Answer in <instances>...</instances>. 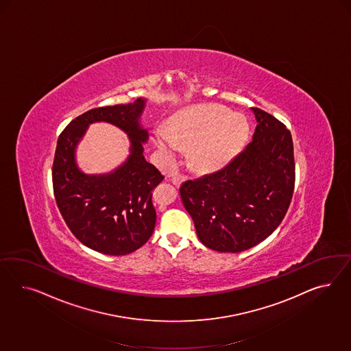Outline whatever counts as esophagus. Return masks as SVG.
Returning a JSON list of instances; mask_svg holds the SVG:
<instances>
[{
    "label": "esophagus",
    "instance_id": "esophagus-1",
    "mask_svg": "<svg viewBox=\"0 0 351 351\" xmlns=\"http://www.w3.org/2000/svg\"><path fill=\"white\" fill-rule=\"evenodd\" d=\"M185 180H186V178L182 176V175H175V176L171 178V182H172L175 186H180L181 182Z\"/></svg>",
    "mask_w": 351,
    "mask_h": 351
}]
</instances>
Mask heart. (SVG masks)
Here are the masks:
<instances>
[{"label":"heart","mask_w":351,"mask_h":351,"mask_svg":"<svg viewBox=\"0 0 351 351\" xmlns=\"http://www.w3.org/2000/svg\"><path fill=\"white\" fill-rule=\"evenodd\" d=\"M248 135L242 114L220 106H199L175 114L167 130L157 128L153 141L172 160L180 147H189V160L198 169H211L229 162L241 150Z\"/></svg>","instance_id":"b5f03b06"}]
</instances>
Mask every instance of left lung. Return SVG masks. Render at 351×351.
Returning a JSON list of instances; mask_svg holds the SVG:
<instances>
[{
    "mask_svg": "<svg viewBox=\"0 0 351 351\" xmlns=\"http://www.w3.org/2000/svg\"><path fill=\"white\" fill-rule=\"evenodd\" d=\"M252 141L221 170L185 181L180 195L203 245L242 252L258 245L285 219L295 189L291 132L258 108Z\"/></svg>",
    "mask_w": 351,
    "mask_h": 351,
    "instance_id": "8db88e82",
    "label": "left lung"
}]
</instances>
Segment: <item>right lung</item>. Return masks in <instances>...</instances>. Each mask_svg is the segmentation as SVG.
Segmentation results:
<instances>
[{
	"mask_svg": "<svg viewBox=\"0 0 351 351\" xmlns=\"http://www.w3.org/2000/svg\"><path fill=\"white\" fill-rule=\"evenodd\" d=\"M144 99L100 106L75 118L58 138L53 163L55 201L75 238L88 248L122 256L148 242L156 226L152 191L165 176L143 156L148 132L140 125ZM108 121L123 129L132 141L130 156L106 176H86L76 167L74 152L86 126Z\"/></svg>",
	"mask_w": 351,
	"mask_h": 351,
	"instance_id": "add662e5",
	"label": "right lung"
}]
</instances>
